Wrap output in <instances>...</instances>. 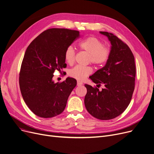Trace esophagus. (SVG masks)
<instances>
[{
	"mask_svg": "<svg viewBox=\"0 0 154 154\" xmlns=\"http://www.w3.org/2000/svg\"><path fill=\"white\" fill-rule=\"evenodd\" d=\"M77 86H81L82 85H83V83L82 82H80V81H77Z\"/></svg>",
	"mask_w": 154,
	"mask_h": 154,
	"instance_id": "1",
	"label": "esophagus"
}]
</instances>
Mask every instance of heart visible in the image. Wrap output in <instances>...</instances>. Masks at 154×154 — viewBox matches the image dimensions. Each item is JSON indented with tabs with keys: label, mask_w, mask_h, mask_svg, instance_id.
I'll return each instance as SVG.
<instances>
[{
	"label": "heart",
	"mask_w": 154,
	"mask_h": 154,
	"mask_svg": "<svg viewBox=\"0 0 154 154\" xmlns=\"http://www.w3.org/2000/svg\"><path fill=\"white\" fill-rule=\"evenodd\" d=\"M79 48L89 55V60L97 65L105 64L109 56L110 51L108 48L103 47V44L95 37H88L79 43ZM75 50L72 46H69L64 53L66 63L72 64L75 60ZM92 72L89 66H76L70 69L69 74L70 77L79 80H84Z\"/></svg>",
	"instance_id": "heart-1"
}]
</instances>
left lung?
I'll return each instance as SVG.
<instances>
[{"instance_id": "8db88e82", "label": "left lung", "mask_w": 154, "mask_h": 154, "mask_svg": "<svg viewBox=\"0 0 154 154\" xmlns=\"http://www.w3.org/2000/svg\"><path fill=\"white\" fill-rule=\"evenodd\" d=\"M111 45L108 59L104 67L90 78L93 82L105 87L101 91L85 84L87 93L85 106L89 113L101 120L115 118L130 103L134 90L136 66L129 46L112 33L100 32Z\"/></svg>"}]
</instances>
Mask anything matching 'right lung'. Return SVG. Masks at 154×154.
Masks as SVG:
<instances>
[{"label": "right lung", "instance_id": "1", "mask_svg": "<svg viewBox=\"0 0 154 154\" xmlns=\"http://www.w3.org/2000/svg\"><path fill=\"white\" fill-rule=\"evenodd\" d=\"M80 36L64 28L48 29L27 48L20 72L19 84L28 107L36 116L49 118L62 113L77 80L67 77L61 83L53 80L55 70L66 67V49Z\"/></svg>", "mask_w": 154, "mask_h": 154}]
</instances>
